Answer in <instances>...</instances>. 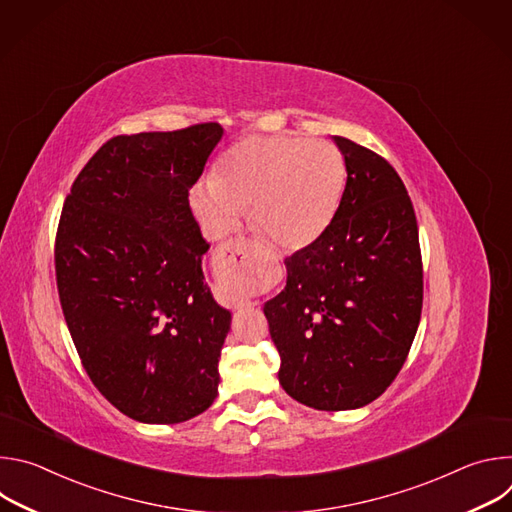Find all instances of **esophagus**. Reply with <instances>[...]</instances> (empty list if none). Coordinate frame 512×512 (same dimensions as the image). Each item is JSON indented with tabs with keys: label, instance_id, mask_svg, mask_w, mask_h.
<instances>
[{
	"label": "esophagus",
	"instance_id": "34e87169",
	"mask_svg": "<svg viewBox=\"0 0 512 512\" xmlns=\"http://www.w3.org/2000/svg\"><path fill=\"white\" fill-rule=\"evenodd\" d=\"M247 255H249V243L245 239H235L225 245H221L214 253V267L218 273L227 275L229 279H235L243 273L247 265ZM231 302L235 308H247L249 302L241 300L237 296H231Z\"/></svg>",
	"mask_w": 512,
	"mask_h": 512
}]
</instances>
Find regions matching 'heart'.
Segmentation results:
<instances>
[{
    "label": "heart",
    "instance_id": "heart-1",
    "mask_svg": "<svg viewBox=\"0 0 512 512\" xmlns=\"http://www.w3.org/2000/svg\"><path fill=\"white\" fill-rule=\"evenodd\" d=\"M346 180L338 145L287 135L237 141L190 204L210 237L229 235L249 206L251 225L283 249L310 245L328 227Z\"/></svg>",
    "mask_w": 512,
    "mask_h": 512
}]
</instances>
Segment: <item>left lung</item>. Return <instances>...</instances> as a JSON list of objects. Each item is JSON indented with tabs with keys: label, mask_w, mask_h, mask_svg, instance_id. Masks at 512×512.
<instances>
[{
	"label": "left lung",
	"mask_w": 512,
	"mask_h": 512,
	"mask_svg": "<svg viewBox=\"0 0 512 512\" xmlns=\"http://www.w3.org/2000/svg\"><path fill=\"white\" fill-rule=\"evenodd\" d=\"M346 186L330 225L285 259L287 283L263 308L279 383L320 409L369 405L399 375L423 306L417 218L395 168L334 135Z\"/></svg>",
	"instance_id": "8db88e82"
}]
</instances>
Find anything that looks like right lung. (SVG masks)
Listing matches in <instances>:
<instances>
[{"mask_svg":"<svg viewBox=\"0 0 512 512\" xmlns=\"http://www.w3.org/2000/svg\"><path fill=\"white\" fill-rule=\"evenodd\" d=\"M218 123L105 141L64 200L54 241L62 314L99 393L143 423H180L218 393L231 314L204 283L190 188Z\"/></svg>","mask_w":512,"mask_h":512,"instance_id":"add662e5","label":"right lung"}]
</instances>
